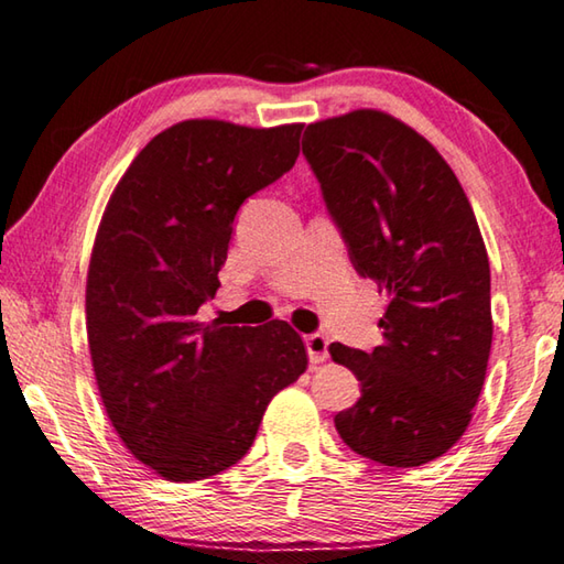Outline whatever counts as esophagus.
<instances>
[{"label": "esophagus", "instance_id": "obj_1", "mask_svg": "<svg viewBox=\"0 0 564 564\" xmlns=\"http://www.w3.org/2000/svg\"><path fill=\"white\" fill-rule=\"evenodd\" d=\"M304 347H307V357L312 367H317V364L327 361L329 357V339L324 337V334H310L307 339H304Z\"/></svg>", "mask_w": 564, "mask_h": 564}]
</instances>
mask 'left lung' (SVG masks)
I'll return each mask as SVG.
<instances>
[{
  "instance_id": "obj_1",
  "label": "left lung",
  "mask_w": 564,
  "mask_h": 564,
  "mask_svg": "<svg viewBox=\"0 0 564 564\" xmlns=\"http://www.w3.org/2000/svg\"><path fill=\"white\" fill-rule=\"evenodd\" d=\"M302 153L354 270L391 294L381 347H329L361 381L334 426L364 458L423 466L466 433L486 381L490 264L476 215L436 148L381 111L307 126Z\"/></svg>"
}]
</instances>
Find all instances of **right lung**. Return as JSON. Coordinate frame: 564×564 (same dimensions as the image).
<instances>
[{
  "mask_svg": "<svg viewBox=\"0 0 564 564\" xmlns=\"http://www.w3.org/2000/svg\"><path fill=\"white\" fill-rule=\"evenodd\" d=\"M302 126L183 121L158 133L116 185L86 282L98 393L126 448L175 482L235 466L276 391L307 369L288 322H197L240 205L292 171Z\"/></svg>",
  "mask_w": 564,
  "mask_h": 564,
  "instance_id": "right-lung-1",
  "label": "right lung"
}]
</instances>
